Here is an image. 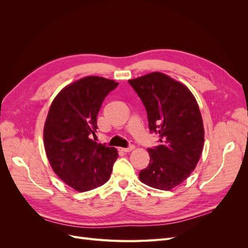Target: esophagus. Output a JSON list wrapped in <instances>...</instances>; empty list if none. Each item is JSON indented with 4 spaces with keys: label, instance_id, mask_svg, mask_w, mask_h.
Segmentation results:
<instances>
[{
    "label": "esophagus",
    "instance_id": "1",
    "mask_svg": "<svg viewBox=\"0 0 248 248\" xmlns=\"http://www.w3.org/2000/svg\"><path fill=\"white\" fill-rule=\"evenodd\" d=\"M134 148H136V146L130 145L128 148H119V150H120V151H123V152L128 153V152H131L132 150H134Z\"/></svg>",
    "mask_w": 248,
    "mask_h": 248
}]
</instances>
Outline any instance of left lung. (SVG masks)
Wrapping results in <instances>:
<instances>
[{
  "label": "left lung",
  "mask_w": 248,
  "mask_h": 248,
  "mask_svg": "<svg viewBox=\"0 0 248 248\" xmlns=\"http://www.w3.org/2000/svg\"><path fill=\"white\" fill-rule=\"evenodd\" d=\"M146 108L150 130L159 145L148 149L149 166L140 181L156 189L170 190L196 169L204 147L205 130L196 97L182 82L161 72L128 80Z\"/></svg>",
  "instance_id": "8db88e82"
}]
</instances>
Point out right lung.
<instances>
[{
    "label": "right lung",
    "mask_w": 248,
    "mask_h": 248,
    "mask_svg": "<svg viewBox=\"0 0 248 248\" xmlns=\"http://www.w3.org/2000/svg\"><path fill=\"white\" fill-rule=\"evenodd\" d=\"M118 85L104 78L86 77L63 88L51 102L44 123V149L52 170L77 191L103 185L118 158L116 148L91 139L102 101Z\"/></svg>",
    "instance_id": "right-lung-1"
}]
</instances>
